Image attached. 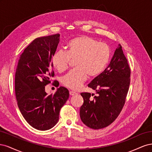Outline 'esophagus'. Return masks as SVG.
<instances>
[{"instance_id":"34e87169","label":"esophagus","mask_w":152,"mask_h":152,"mask_svg":"<svg viewBox=\"0 0 152 152\" xmlns=\"http://www.w3.org/2000/svg\"><path fill=\"white\" fill-rule=\"evenodd\" d=\"M77 94V93H75V92H73V91H70V96H75Z\"/></svg>"}]
</instances>
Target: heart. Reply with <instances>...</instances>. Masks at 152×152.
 Masks as SVG:
<instances>
[{
    "mask_svg": "<svg viewBox=\"0 0 152 152\" xmlns=\"http://www.w3.org/2000/svg\"><path fill=\"white\" fill-rule=\"evenodd\" d=\"M111 50L108 45L99 43L88 36L82 35L72 39L67 45V52L58 50L52 57L54 68L59 72H65L72 60H76L77 68L62 77V84L69 89L77 90L87 80V77L99 75L108 66Z\"/></svg>",
    "mask_w": 152,
    "mask_h": 152,
    "instance_id": "obj_1",
    "label": "heart"
}]
</instances>
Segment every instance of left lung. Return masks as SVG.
Wrapping results in <instances>:
<instances>
[{"mask_svg": "<svg viewBox=\"0 0 152 152\" xmlns=\"http://www.w3.org/2000/svg\"><path fill=\"white\" fill-rule=\"evenodd\" d=\"M130 75L127 59L118 44L108 67L88 84L97 96L91 99V93L80 94L84 103L80 108V117L86 126L99 129L115 120L125 103Z\"/></svg>", "mask_w": 152, "mask_h": 152, "instance_id": "left-lung-1", "label": "left lung"}]
</instances>
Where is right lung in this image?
Segmentation results:
<instances>
[{
    "instance_id": "add662e5",
    "label": "right lung",
    "mask_w": 152,
    "mask_h": 152,
    "mask_svg": "<svg viewBox=\"0 0 152 152\" xmlns=\"http://www.w3.org/2000/svg\"><path fill=\"white\" fill-rule=\"evenodd\" d=\"M59 37L55 34L35 39L20 55L16 70L18 108L26 121L40 131L49 130L56 125L59 111L69 98V91L64 87H59L54 94L45 91L54 75L52 57Z\"/></svg>"
}]
</instances>
